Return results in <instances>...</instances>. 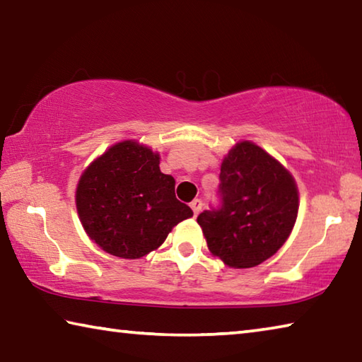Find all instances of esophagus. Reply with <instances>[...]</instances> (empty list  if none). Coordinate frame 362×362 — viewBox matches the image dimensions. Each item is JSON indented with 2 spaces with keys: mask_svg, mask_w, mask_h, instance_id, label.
<instances>
[{
  "mask_svg": "<svg viewBox=\"0 0 362 362\" xmlns=\"http://www.w3.org/2000/svg\"><path fill=\"white\" fill-rule=\"evenodd\" d=\"M189 207L193 209V214L196 216L202 210V201L201 199H193L192 202H189Z\"/></svg>",
  "mask_w": 362,
  "mask_h": 362,
  "instance_id": "34e87169",
  "label": "esophagus"
}]
</instances>
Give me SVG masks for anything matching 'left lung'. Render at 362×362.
Instances as JSON below:
<instances>
[{"instance_id": "1", "label": "left lung", "mask_w": 362, "mask_h": 362, "mask_svg": "<svg viewBox=\"0 0 362 362\" xmlns=\"http://www.w3.org/2000/svg\"><path fill=\"white\" fill-rule=\"evenodd\" d=\"M299 196L291 174L253 142H239L221 163L218 206L198 223L209 250L229 267L271 258L291 234Z\"/></svg>"}]
</instances>
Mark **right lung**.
I'll return each mask as SVG.
<instances>
[{
  "label": "right lung",
  "mask_w": 362,
  "mask_h": 362,
  "mask_svg": "<svg viewBox=\"0 0 362 362\" xmlns=\"http://www.w3.org/2000/svg\"><path fill=\"white\" fill-rule=\"evenodd\" d=\"M174 177L160 170V156L124 141L85 169L76 206L85 231L104 252L136 259L158 248L193 210L175 198Z\"/></svg>",
  "instance_id": "add662e5"
}]
</instances>
